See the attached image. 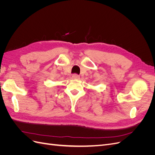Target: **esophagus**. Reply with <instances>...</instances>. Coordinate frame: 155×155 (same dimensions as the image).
Listing matches in <instances>:
<instances>
[{"instance_id":"1","label":"esophagus","mask_w":155,"mask_h":155,"mask_svg":"<svg viewBox=\"0 0 155 155\" xmlns=\"http://www.w3.org/2000/svg\"><path fill=\"white\" fill-rule=\"evenodd\" d=\"M72 78L73 79H79V76L76 74H74L72 75Z\"/></svg>"}]
</instances>
